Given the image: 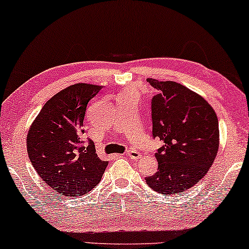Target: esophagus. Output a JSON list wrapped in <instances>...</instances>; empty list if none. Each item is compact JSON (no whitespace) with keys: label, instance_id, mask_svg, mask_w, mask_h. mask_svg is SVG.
Instances as JSON below:
<instances>
[{"label":"esophagus","instance_id":"obj_1","mask_svg":"<svg viewBox=\"0 0 249 249\" xmlns=\"http://www.w3.org/2000/svg\"><path fill=\"white\" fill-rule=\"evenodd\" d=\"M126 155L130 157V159H132V160H139V159H141V154L138 153L137 150H133V149L127 150Z\"/></svg>","mask_w":249,"mask_h":249}]
</instances>
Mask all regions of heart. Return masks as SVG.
Returning a JSON list of instances; mask_svg holds the SVG:
<instances>
[{
    "instance_id": "obj_1",
    "label": "heart",
    "mask_w": 249,
    "mask_h": 249,
    "mask_svg": "<svg viewBox=\"0 0 249 249\" xmlns=\"http://www.w3.org/2000/svg\"><path fill=\"white\" fill-rule=\"evenodd\" d=\"M128 96H135L133 90H126V92H125L123 95H121L119 97H128Z\"/></svg>"
}]
</instances>
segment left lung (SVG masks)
<instances>
[{
	"label": "left lung",
	"mask_w": 249,
	"mask_h": 249,
	"mask_svg": "<svg viewBox=\"0 0 249 249\" xmlns=\"http://www.w3.org/2000/svg\"><path fill=\"white\" fill-rule=\"evenodd\" d=\"M152 99L153 138L163 141L155 154L159 168L146 177L161 194L180 193L208 174L219 146L218 119L203 97L175 81L147 79Z\"/></svg>",
	"instance_id": "8db88e82"
}]
</instances>
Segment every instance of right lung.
<instances>
[{
    "instance_id": "add662e5",
    "label": "right lung",
    "mask_w": 249,
    "mask_h": 249,
    "mask_svg": "<svg viewBox=\"0 0 249 249\" xmlns=\"http://www.w3.org/2000/svg\"><path fill=\"white\" fill-rule=\"evenodd\" d=\"M102 86L75 84L47 101L27 134L33 168L61 196L86 195L101 181L108 161L97 156L95 144L84 140L87 105Z\"/></svg>"
}]
</instances>
